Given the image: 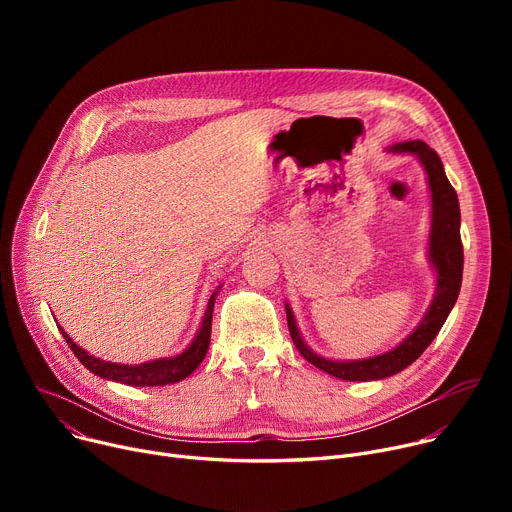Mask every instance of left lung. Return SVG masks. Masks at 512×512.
Instances as JSON below:
<instances>
[{"mask_svg": "<svg viewBox=\"0 0 512 512\" xmlns=\"http://www.w3.org/2000/svg\"><path fill=\"white\" fill-rule=\"evenodd\" d=\"M388 151L392 153H413L419 157L421 166L427 172L429 193H432V228H429V261L436 267V294L429 305L421 324L402 340L392 351L375 355L361 361H332L313 353L301 338V332L294 321L292 309L286 305L288 330L299 353L317 369L326 371L338 380L348 382H371L384 380L390 375L409 367L421 357L425 348L438 336L448 313L452 311L463 282V242H461V209L459 197L446 178L442 159L434 149L423 141L396 143Z\"/></svg>", "mask_w": 512, "mask_h": 512, "instance_id": "obj_1", "label": "left lung"}]
</instances>
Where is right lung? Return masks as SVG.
<instances>
[{
  "label": "right lung",
  "instance_id": "obj_1",
  "mask_svg": "<svg viewBox=\"0 0 512 512\" xmlns=\"http://www.w3.org/2000/svg\"><path fill=\"white\" fill-rule=\"evenodd\" d=\"M220 290H215L203 321H201V328L195 336V340L191 342V346L182 351L176 357H166V359H155V361H147L141 365H120V363H110V361H101L93 355H89L85 348H80L78 344H74V340L62 330L64 340L68 342V346L72 348V353L76 355V359L83 363L89 371H93L95 375L103 380H114L126 386H166V384H176L184 378H188L205 359L207 355V348H209V338H211V313H213V303L215 297H218Z\"/></svg>",
  "mask_w": 512,
  "mask_h": 512
}]
</instances>
